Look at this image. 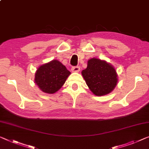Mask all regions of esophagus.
Instances as JSON below:
<instances>
[{"mask_svg":"<svg viewBox=\"0 0 149 149\" xmlns=\"http://www.w3.org/2000/svg\"><path fill=\"white\" fill-rule=\"evenodd\" d=\"M80 71V68L79 66H74L72 68V72H79Z\"/></svg>","mask_w":149,"mask_h":149,"instance_id":"1","label":"esophagus"}]
</instances>
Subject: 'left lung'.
Here are the masks:
<instances>
[{"label": "left lung", "mask_w": 149, "mask_h": 149, "mask_svg": "<svg viewBox=\"0 0 149 149\" xmlns=\"http://www.w3.org/2000/svg\"><path fill=\"white\" fill-rule=\"evenodd\" d=\"M81 74L90 90L96 96L109 94L117 84L114 68L105 61L96 58L88 61L87 68L82 71Z\"/></svg>", "instance_id": "left-lung-1"}]
</instances>
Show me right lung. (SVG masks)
Segmentation results:
<instances>
[{"label":"right lung","mask_w":149,"mask_h":149,"mask_svg":"<svg viewBox=\"0 0 149 149\" xmlns=\"http://www.w3.org/2000/svg\"><path fill=\"white\" fill-rule=\"evenodd\" d=\"M71 74L57 60L40 66L35 74V84L43 92L53 94L60 89Z\"/></svg>","instance_id":"right-lung-1"}]
</instances>
